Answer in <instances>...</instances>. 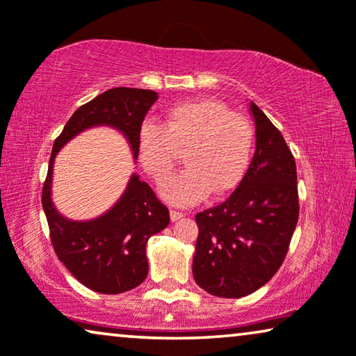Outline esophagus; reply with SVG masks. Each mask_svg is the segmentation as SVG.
Returning <instances> with one entry per match:
<instances>
[{
	"label": "esophagus",
	"mask_w": 356,
	"mask_h": 356,
	"mask_svg": "<svg viewBox=\"0 0 356 356\" xmlns=\"http://www.w3.org/2000/svg\"><path fill=\"white\" fill-rule=\"evenodd\" d=\"M184 213L183 212H178V211H170V218H172V222H178L179 218H183Z\"/></svg>",
	"instance_id": "34e87169"
}]
</instances>
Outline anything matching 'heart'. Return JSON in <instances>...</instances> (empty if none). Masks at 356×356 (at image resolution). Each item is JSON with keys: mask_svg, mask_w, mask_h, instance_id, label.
I'll use <instances>...</instances> for the list:
<instances>
[{"mask_svg": "<svg viewBox=\"0 0 356 356\" xmlns=\"http://www.w3.org/2000/svg\"><path fill=\"white\" fill-rule=\"evenodd\" d=\"M138 155L145 172L163 181L186 149L183 172L162 184L160 194L177 206H193L209 194H227L245 177L252 152V128L217 100H184L168 106L163 123L139 126Z\"/></svg>", "mask_w": 356, "mask_h": 356, "instance_id": "heart-1", "label": "heart"}]
</instances>
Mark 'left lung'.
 <instances>
[{
	"label": "left lung",
	"instance_id": "obj_1",
	"mask_svg": "<svg viewBox=\"0 0 356 356\" xmlns=\"http://www.w3.org/2000/svg\"><path fill=\"white\" fill-rule=\"evenodd\" d=\"M250 113L256 150L245 177L225 201L196 216L194 280L220 298H241L266 285L284 262L298 222L293 155L254 102Z\"/></svg>",
	"mask_w": 356,
	"mask_h": 356
}]
</instances>
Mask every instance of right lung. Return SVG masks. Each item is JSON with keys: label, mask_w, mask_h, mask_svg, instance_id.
Wrapping results in <instances>:
<instances>
[{"label": "right lung", "mask_w": 356, "mask_h": 356, "mask_svg": "<svg viewBox=\"0 0 356 356\" xmlns=\"http://www.w3.org/2000/svg\"><path fill=\"white\" fill-rule=\"evenodd\" d=\"M157 99V92L145 89L106 90L79 106L53 144L42 191L51 245L66 269L82 285L99 293L118 295L143 284L149 270L145 245L150 236L167 228L168 209L155 197L149 184L133 173L123 194L108 211L90 220H72L53 204V163L71 139L99 126H108L123 134L136 160L138 129Z\"/></svg>", "instance_id": "obj_1"}]
</instances>
